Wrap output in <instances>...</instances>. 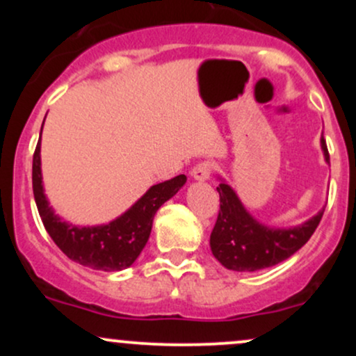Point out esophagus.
I'll return each instance as SVG.
<instances>
[{"label": "esophagus", "instance_id": "esophagus-1", "mask_svg": "<svg viewBox=\"0 0 356 356\" xmlns=\"http://www.w3.org/2000/svg\"><path fill=\"white\" fill-rule=\"evenodd\" d=\"M212 169H214V164H212V162H201V164L192 167L191 175L195 179V181L204 182L211 177Z\"/></svg>", "mask_w": 356, "mask_h": 356}]
</instances>
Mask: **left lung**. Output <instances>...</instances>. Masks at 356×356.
<instances>
[{
    "mask_svg": "<svg viewBox=\"0 0 356 356\" xmlns=\"http://www.w3.org/2000/svg\"><path fill=\"white\" fill-rule=\"evenodd\" d=\"M321 150L325 161L330 162L328 147L323 137ZM218 192L220 209L211 232V251L231 271L252 273L288 259L308 243L325 212L321 209L295 227H269L249 214L234 189L224 181L219 184Z\"/></svg>",
    "mask_w": 356,
    "mask_h": 356,
    "instance_id": "1",
    "label": "left lung"
}]
</instances>
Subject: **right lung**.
I'll list each match as a JSON object with an SVG mask.
<instances>
[{
	"instance_id": "add662e5",
	"label": "right lung",
	"mask_w": 356,
	"mask_h": 356,
	"mask_svg": "<svg viewBox=\"0 0 356 356\" xmlns=\"http://www.w3.org/2000/svg\"><path fill=\"white\" fill-rule=\"evenodd\" d=\"M44 124V120H43ZM43 129V127H42ZM40 142L33 154V194L43 226L72 261L99 271H120L137 259L149 241L155 212L186 184L184 174L155 184L120 218L102 226L79 227L55 214L43 191Z\"/></svg>"
}]
</instances>
